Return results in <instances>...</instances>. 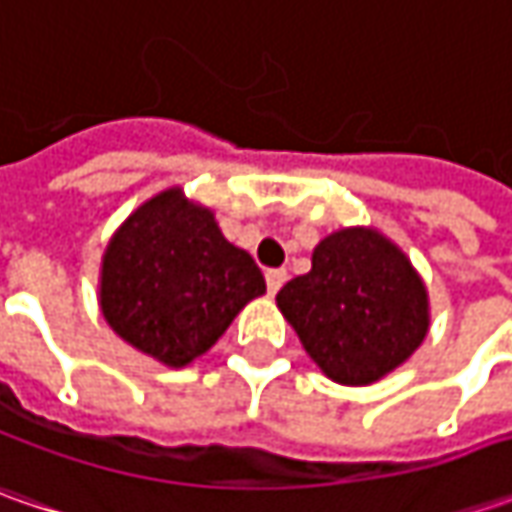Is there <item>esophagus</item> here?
<instances>
[{
  "label": "esophagus",
  "mask_w": 512,
  "mask_h": 512,
  "mask_svg": "<svg viewBox=\"0 0 512 512\" xmlns=\"http://www.w3.org/2000/svg\"><path fill=\"white\" fill-rule=\"evenodd\" d=\"M265 279H267V290H270V293H279V287L287 282V270H282V267H273V270H267Z\"/></svg>",
  "instance_id": "obj_1"
}]
</instances>
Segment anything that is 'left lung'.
<instances>
[{
    "mask_svg": "<svg viewBox=\"0 0 512 512\" xmlns=\"http://www.w3.org/2000/svg\"><path fill=\"white\" fill-rule=\"evenodd\" d=\"M307 356L339 384H370L427 336V290L399 247L350 227L313 250V267L276 293Z\"/></svg>",
    "mask_w": 512,
    "mask_h": 512,
    "instance_id": "8db88e82",
    "label": "left lung"
}]
</instances>
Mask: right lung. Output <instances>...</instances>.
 <instances>
[{
    "mask_svg": "<svg viewBox=\"0 0 512 512\" xmlns=\"http://www.w3.org/2000/svg\"><path fill=\"white\" fill-rule=\"evenodd\" d=\"M265 293L253 256L230 245L207 207L182 190L142 205L110 239L102 259L108 325L168 367L210 350L242 307Z\"/></svg>",
    "mask_w": 512,
    "mask_h": 512,
    "instance_id": "obj_1",
    "label": "right lung"
}]
</instances>
